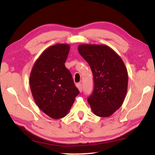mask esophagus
Instances as JSON below:
<instances>
[{
    "label": "esophagus",
    "instance_id": "34e87169",
    "mask_svg": "<svg viewBox=\"0 0 155 155\" xmlns=\"http://www.w3.org/2000/svg\"><path fill=\"white\" fill-rule=\"evenodd\" d=\"M77 87L78 89V90H79L80 92H81V91H82V85H81V83H77Z\"/></svg>",
    "mask_w": 155,
    "mask_h": 155
}]
</instances>
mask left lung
I'll return each instance as SVG.
<instances>
[{
	"label": "left lung",
	"instance_id": "8db88e82",
	"mask_svg": "<svg viewBox=\"0 0 155 155\" xmlns=\"http://www.w3.org/2000/svg\"><path fill=\"white\" fill-rule=\"evenodd\" d=\"M78 51L94 76V89L88 103L97 116L109 117L120 109L127 95L128 76L124 63L104 44H80Z\"/></svg>",
	"mask_w": 155,
	"mask_h": 155
}]
</instances>
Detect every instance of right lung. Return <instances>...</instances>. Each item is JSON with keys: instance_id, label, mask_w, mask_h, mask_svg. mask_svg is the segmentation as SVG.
Instances as JSON below:
<instances>
[{"instance_id": "obj_1", "label": "right lung", "mask_w": 155, "mask_h": 155, "mask_svg": "<svg viewBox=\"0 0 155 155\" xmlns=\"http://www.w3.org/2000/svg\"><path fill=\"white\" fill-rule=\"evenodd\" d=\"M70 48L68 44L47 48L35 61L30 74L34 101L44 114L54 120L68 115L79 94L64 64Z\"/></svg>"}]
</instances>
